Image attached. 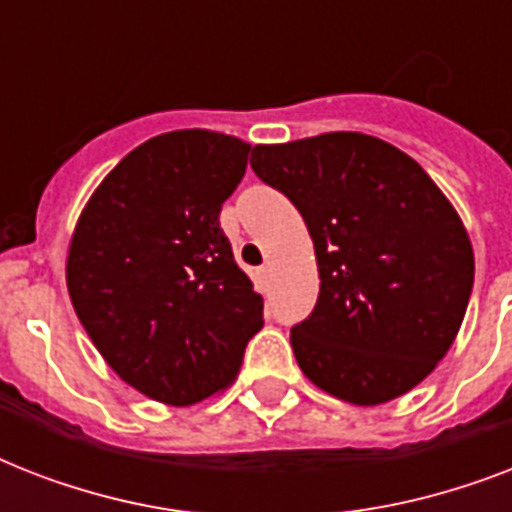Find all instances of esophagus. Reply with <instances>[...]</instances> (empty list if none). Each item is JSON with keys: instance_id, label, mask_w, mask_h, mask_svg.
<instances>
[{"instance_id": "1", "label": "esophagus", "mask_w": 512, "mask_h": 512, "mask_svg": "<svg viewBox=\"0 0 512 512\" xmlns=\"http://www.w3.org/2000/svg\"><path fill=\"white\" fill-rule=\"evenodd\" d=\"M257 279H260V284H268L271 281V265H260L257 268Z\"/></svg>"}]
</instances>
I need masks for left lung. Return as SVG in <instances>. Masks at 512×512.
<instances>
[{"label":"left lung","mask_w":512,"mask_h":512,"mask_svg":"<svg viewBox=\"0 0 512 512\" xmlns=\"http://www.w3.org/2000/svg\"><path fill=\"white\" fill-rule=\"evenodd\" d=\"M252 170L303 215L319 300L289 340L321 390L404 396L444 358L473 292V247L438 185L385 140L327 132L252 148Z\"/></svg>","instance_id":"1"}]
</instances>
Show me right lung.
<instances>
[{"label":"right lung","mask_w":512,"mask_h":512,"mask_svg":"<svg viewBox=\"0 0 512 512\" xmlns=\"http://www.w3.org/2000/svg\"><path fill=\"white\" fill-rule=\"evenodd\" d=\"M247 154L207 130L146 140L76 223L66 265L76 316L108 366L164 404L223 390L263 329V297L220 228Z\"/></svg>","instance_id":"obj_1"}]
</instances>
